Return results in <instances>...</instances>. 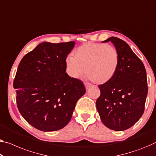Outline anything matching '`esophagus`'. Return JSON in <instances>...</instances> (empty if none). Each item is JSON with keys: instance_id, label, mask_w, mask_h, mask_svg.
Listing matches in <instances>:
<instances>
[{"instance_id": "obj_1", "label": "esophagus", "mask_w": 156, "mask_h": 156, "mask_svg": "<svg viewBox=\"0 0 156 156\" xmlns=\"http://www.w3.org/2000/svg\"><path fill=\"white\" fill-rule=\"evenodd\" d=\"M84 85H85V87H86V89H88V88L90 87V86H91V84H90V83H87V82L84 83Z\"/></svg>"}]
</instances>
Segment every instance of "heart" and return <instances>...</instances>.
Segmentation results:
<instances>
[{
	"mask_svg": "<svg viewBox=\"0 0 156 156\" xmlns=\"http://www.w3.org/2000/svg\"><path fill=\"white\" fill-rule=\"evenodd\" d=\"M67 69L72 77L86 76L97 84L108 83L114 77L119 66L117 49L109 44L88 42L67 57Z\"/></svg>",
	"mask_w": 156,
	"mask_h": 156,
	"instance_id": "heart-1",
	"label": "heart"
}]
</instances>
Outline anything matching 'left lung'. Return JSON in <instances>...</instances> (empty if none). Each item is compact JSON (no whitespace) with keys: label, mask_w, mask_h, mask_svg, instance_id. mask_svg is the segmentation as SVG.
I'll return each instance as SVG.
<instances>
[{"label":"left lung","mask_w":156,"mask_h":156,"mask_svg":"<svg viewBox=\"0 0 156 156\" xmlns=\"http://www.w3.org/2000/svg\"><path fill=\"white\" fill-rule=\"evenodd\" d=\"M112 42L119 55V66L114 77L99 85L100 96L96 107L105 126L123 131L139 121L144 112L148 93L147 72L142 61L127 43L116 37L103 42Z\"/></svg>","instance_id":"8db88e82"}]
</instances>
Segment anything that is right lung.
<instances>
[{"label": "right lung", "instance_id": "right-lung-1", "mask_svg": "<svg viewBox=\"0 0 156 156\" xmlns=\"http://www.w3.org/2000/svg\"><path fill=\"white\" fill-rule=\"evenodd\" d=\"M75 42H42L26 54L18 66L13 86L21 116L37 130L63 128L77 100L86 93L82 81L66 72V58Z\"/></svg>", "mask_w": 156, "mask_h": 156}]
</instances>
